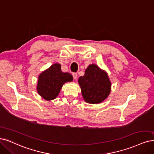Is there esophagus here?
I'll return each mask as SVG.
<instances>
[{
  "instance_id": "esophagus-1",
  "label": "esophagus",
  "mask_w": 154,
  "mask_h": 154,
  "mask_svg": "<svg viewBox=\"0 0 154 154\" xmlns=\"http://www.w3.org/2000/svg\"><path fill=\"white\" fill-rule=\"evenodd\" d=\"M72 75L74 79H77V73H72Z\"/></svg>"
}]
</instances>
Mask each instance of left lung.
Returning a JSON list of instances; mask_svg holds the SVG:
<instances>
[{"instance_id":"obj_1","label":"left lung","mask_w":154,"mask_h":154,"mask_svg":"<svg viewBox=\"0 0 154 154\" xmlns=\"http://www.w3.org/2000/svg\"><path fill=\"white\" fill-rule=\"evenodd\" d=\"M78 82L84 100L88 103H100L110 93L111 82L107 73L95 64L88 66Z\"/></svg>"}]
</instances>
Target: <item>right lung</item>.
<instances>
[{
  "label": "right lung",
  "mask_w": 154,
  "mask_h": 154,
  "mask_svg": "<svg viewBox=\"0 0 154 154\" xmlns=\"http://www.w3.org/2000/svg\"><path fill=\"white\" fill-rule=\"evenodd\" d=\"M72 81L73 77L71 74L63 72L61 65L55 63L39 75L37 92L45 100H52L58 96L63 85Z\"/></svg>",
  "instance_id": "add662e5"
}]
</instances>
